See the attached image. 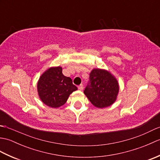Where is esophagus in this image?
Here are the masks:
<instances>
[{"label": "esophagus", "mask_w": 160, "mask_h": 160, "mask_svg": "<svg viewBox=\"0 0 160 160\" xmlns=\"http://www.w3.org/2000/svg\"><path fill=\"white\" fill-rule=\"evenodd\" d=\"M78 89H79V90L82 91V90L83 89V88H84V87H83V84H80V85L78 87Z\"/></svg>", "instance_id": "1"}]
</instances>
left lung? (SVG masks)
I'll list each match as a JSON object with an SVG mask.
<instances>
[{
    "mask_svg": "<svg viewBox=\"0 0 160 160\" xmlns=\"http://www.w3.org/2000/svg\"><path fill=\"white\" fill-rule=\"evenodd\" d=\"M89 80L84 93L98 108L109 107L116 100L119 91L117 80L108 71L94 69L89 74Z\"/></svg>",
    "mask_w": 160,
    "mask_h": 160,
    "instance_id": "8db88e82",
    "label": "left lung"
}]
</instances>
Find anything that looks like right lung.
Here are the masks:
<instances>
[{
  "instance_id": "add662e5",
  "label": "right lung",
  "mask_w": 160,
  "mask_h": 160,
  "mask_svg": "<svg viewBox=\"0 0 160 160\" xmlns=\"http://www.w3.org/2000/svg\"><path fill=\"white\" fill-rule=\"evenodd\" d=\"M60 67L47 70L38 82V92L40 100L47 106L57 108L66 102L69 95L78 88L69 77L64 76Z\"/></svg>"
}]
</instances>
